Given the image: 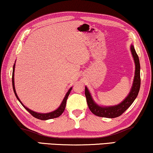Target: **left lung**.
Masks as SVG:
<instances>
[{"instance_id":"8db88e82","label":"left lung","mask_w":153,"mask_h":153,"mask_svg":"<svg viewBox=\"0 0 153 153\" xmlns=\"http://www.w3.org/2000/svg\"><path fill=\"white\" fill-rule=\"evenodd\" d=\"M132 55L133 56L134 63H135V72L131 90L129 94L122 102L118 105L113 106H100L94 102L92 97L88 90V88H85V95L86 97L88 105L93 114L98 117H106V118H115L122 114L134 102L137 98L140 89L141 79H140V63H139V56L137 55L134 46H130Z\"/></svg>"}]
</instances>
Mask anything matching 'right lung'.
<instances>
[{"label":"right lung","instance_id":"1","mask_svg":"<svg viewBox=\"0 0 153 153\" xmlns=\"http://www.w3.org/2000/svg\"><path fill=\"white\" fill-rule=\"evenodd\" d=\"M14 69H15V63L14 64V67H13V72H12V86H13V90H14V92L15 95H16V98L19 101V102L21 103V105L23 106L24 108H25L27 111L30 112V113L32 115L33 117H34L35 118L41 119V120H48V119H54V118H56V117H59V116H61L63 113L64 110H65V105H66V101H67L68 97L69 96L70 92L72 90V87L70 88V90H68V92L66 93L65 97H64L63 101H62L61 105L59 107L57 108L56 110L54 111L51 112H48V113H39V112H36L34 111H32L30 109H29L27 107H25V105H23V103L21 102V100H20L19 97H18V95L16 92V90H15V86H14Z\"/></svg>","mask_w":153,"mask_h":153}]
</instances>
